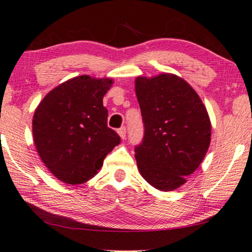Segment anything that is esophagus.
<instances>
[{"mask_svg": "<svg viewBox=\"0 0 252 252\" xmlns=\"http://www.w3.org/2000/svg\"><path fill=\"white\" fill-rule=\"evenodd\" d=\"M118 132V134H119V136L123 138H125L126 137V127L125 126H123V127H120V128L117 130Z\"/></svg>", "mask_w": 252, "mask_h": 252, "instance_id": "esophagus-1", "label": "esophagus"}]
</instances>
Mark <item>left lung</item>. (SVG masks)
Here are the masks:
<instances>
[{
  "instance_id": "1",
  "label": "left lung",
  "mask_w": 252,
  "mask_h": 252,
  "mask_svg": "<svg viewBox=\"0 0 252 252\" xmlns=\"http://www.w3.org/2000/svg\"><path fill=\"white\" fill-rule=\"evenodd\" d=\"M135 92L144 135L135 147L138 170L160 191H173L198 168L210 144L211 125L195 91L177 76L138 77Z\"/></svg>"
}]
</instances>
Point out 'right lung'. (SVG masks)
I'll return each instance as SVG.
<instances>
[{"mask_svg":"<svg viewBox=\"0 0 252 252\" xmlns=\"http://www.w3.org/2000/svg\"><path fill=\"white\" fill-rule=\"evenodd\" d=\"M111 79L79 76L51 91L36 109L32 135L43 162L67 184L95 176L119 135L107 125L104 94Z\"/></svg>","mask_w":252,"mask_h":252,"instance_id":"right-lung-1","label":"right lung"}]
</instances>
